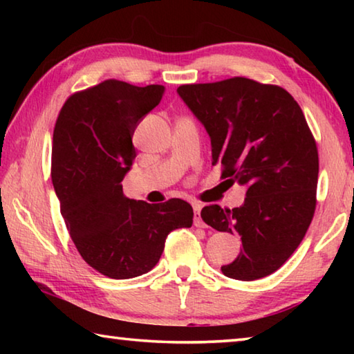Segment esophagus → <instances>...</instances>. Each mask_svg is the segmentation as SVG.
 Segmentation results:
<instances>
[{
    "instance_id": "1",
    "label": "esophagus",
    "mask_w": 354,
    "mask_h": 354,
    "mask_svg": "<svg viewBox=\"0 0 354 354\" xmlns=\"http://www.w3.org/2000/svg\"><path fill=\"white\" fill-rule=\"evenodd\" d=\"M194 225L205 227V221L201 218V205H198V203H194Z\"/></svg>"
}]
</instances>
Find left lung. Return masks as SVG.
<instances>
[{"label":"left lung","mask_w":354,"mask_h":354,"mask_svg":"<svg viewBox=\"0 0 354 354\" xmlns=\"http://www.w3.org/2000/svg\"><path fill=\"white\" fill-rule=\"evenodd\" d=\"M178 95L211 137L221 178L247 187L241 207L201 211L205 223L242 241L221 272L241 281L272 274L301 243L315 211L319 151L301 107L283 87L239 76L185 84Z\"/></svg>","instance_id":"1"}]
</instances>
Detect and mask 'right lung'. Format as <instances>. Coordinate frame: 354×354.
Here are the masks:
<instances>
[{
	"label": "right lung",
	"mask_w": 354,
	"mask_h": 354,
	"mask_svg": "<svg viewBox=\"0 0 354 354\" xmlns=\"http://www.w3.org/2000/svg\"><path fill=\"white\" fill-rule=\"evenodd\" d=\"M164 92L158 84L107 80L71 95L53 134L51 179L71 241L88 266L113 279L151 270L167 236L194 223L187 201L149 205L123 195L134 131Z\"/></svg>",
	"instance_id": "obj_1"
}]
</instances>
